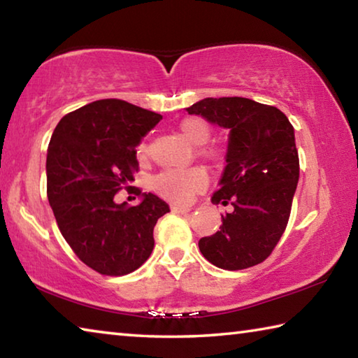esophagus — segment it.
<instances>
[{"label":"esophagus","instance_id":"1","mask_svg":"<svg viewBox=\"0 0 358 358\" xmlns=\"http://www.w3.org/2000/svg\"><path fill=\"white\" fill-rule=\"evenodd\" d=\"M171 210H172V213L185 215V213H189L191 207H178V205H171Z\"/></svg>","mask_w":358,"mask_h":358}]
</instances>
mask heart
<instances>
[{"mask_svg":"<svg viewBox=\"0 0 358 358\" xmlns=\"http://www.w3.org/2000/svg\"><path fill=\"white\" fill-rule=\"evenodd\" d=\"M178 131L183 134L187 141L197 147V155L202 159L208 161L210 164L220 166L226 159V151L221 147L215 145H205L211 137V124L202 117H186L178 123ZM137 156L145 159L148 156V143L142 141L137 145ZM208 183V177L201 167L191 169H171L156 175L151 181L153 189L167 201L173 203H185L189 201L194 194L202 191Z\"/></svg>","mask_w":358,"mask_h":358,"instance_id":"b5f03b06","label":"heart"}]
</instances>
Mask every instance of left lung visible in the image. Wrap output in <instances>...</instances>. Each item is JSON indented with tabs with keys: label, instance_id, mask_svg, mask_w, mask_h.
Listing matches in <instances>:
<instances>
[{
	"label": "left lung",
	"instance_id": "obj_1",
	"mask_svg": "<svg viewBox=\"0 0 358 358\" xmlns=\"http://www.w3.org/2000/svg\"><path fill=\"white\" fill-rule=\"evenodd\" d=\"M230 129L227 166L215 203L232 205L216 234L199 240L222 270H245L273 252L287 227L300 162L294 126L273 106L246 98H207L186 108Z\"/></svg>",
	"mask_w": 358,
	"mask_h": 358
}]
</instances>
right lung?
Listing matches in <instances>:
<instances>
[{
    "label": "right lung",
    "mask_w": 358,
    "mask_h": 358,
    "mask_svg": "<svg viewBox=\"0 0 358 358\" xmlns=\"http://www.w3.org/2000/svg\"><path fill=\"white\" fill-rule=\"evenodd\" d=\"M162 117L121 99H99L59 120L47 151V197L58 229L82 262L107 276L137 270L155 246L169 205L143 194L136 207L115 203L138 171L136 147Z\"/></svg>",
    "instance_id": "obj_1"
}]
</instances>
